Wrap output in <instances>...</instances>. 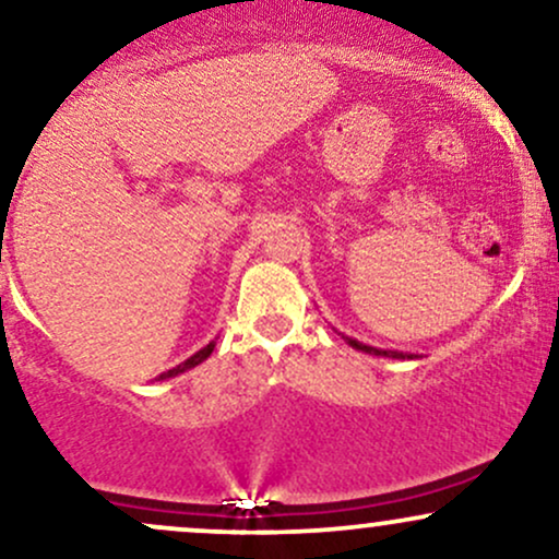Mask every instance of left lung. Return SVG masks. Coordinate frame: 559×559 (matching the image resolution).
<instances>
[{
    "instance_id": "8db88e82",
    "label": "left lung",
    "mask_w": 559,
    "mask_h": 559,
    "mask_svg": "<svg viewBox=\"0 0 559 559\" xmlns=\"http://www.w3.org/2000/svg\"><path fill=\"white\" fill-rule=\"evenodd\" d=\"M341 338H344L352 348H356V352H365V354H372V356H388V359H414V354H403V352H390V348L367 346V344H361V341L348 338V335H344V333H341Z\"/></svg>"
}]
</instances>
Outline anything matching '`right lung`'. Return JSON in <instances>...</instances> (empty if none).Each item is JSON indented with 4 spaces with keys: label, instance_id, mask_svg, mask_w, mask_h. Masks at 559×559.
I'll return each instance as SVG.
<instances>
[{
    "label": "right lung",
    "instance_id": "1",
    "mask_svg": "<svg viewBox=\"0 0 559 559\" xmlns=\"http://www.w3.org/2000/svg\"><path fill=\"white\" fill-rule=\"evenodd\" d=\"M213 348H215V341H211V344L207 346H203L200 348L198 354H192L190 359H185L181 361V365H177L174 369H169V372H164V374H158V380H169V378H177V374H181V372H187V369H192V367H198V365H203V361L207 359V356L213 354Z\"/></svg>",
    "mask_w": 559,
    "mask_h": 559
}]
</instances>
